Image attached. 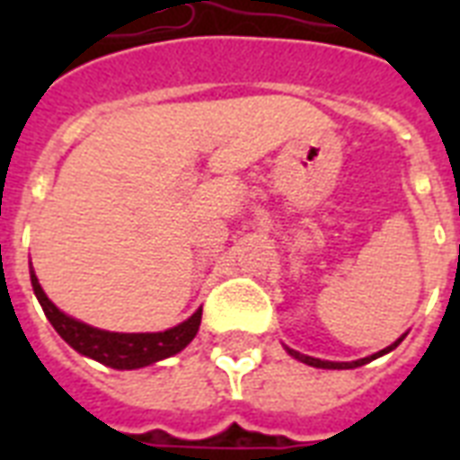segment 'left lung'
<instances>
[{
	"label": "left lung",
	"instance_id": "8db88e82",
	"mask_svg": "<svg viewBox=\"0 0 460 460\" xmlns=\"http://www.w3.org/2000/svg\"><path fill=\"white\" fill-rule=\"evenodd\" d=\"M403 339H406V334L399 336V339H396V341H394L392 346H386V349L377 350V353H372V356H367V358H358V360H350V363H334V360H320V358L305 356V353H298V350L288 349V346H284V349H287L288 356H294L296 360H301V363H305V365H313V367H322V370H353V367H360V365L370 363V360H375V358L385 356V353L394 350V349H396V346H399L401 341H403Z\"/></svg>",
	"mask_w": 460,
	"mask_h": 460
}]
</instances>
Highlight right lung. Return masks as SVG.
<instances>
[{
    "instance_id": "1",
    "label": "right lung",
    "mask_w": 460,
    "mask_h": 460,
    "mask_svg": "<svg viewBox=\"0 0 460 460\" xmlns=\"http://www.w3.org/2000/svg\"><path fill=\"white\" fill-rule=\"evenodd\" d=\"M31 284L38 296L40 305L45 310L47 320L52 322L57 334L78 350L81 356L93 358L97 363L114 367V370H138L147 365L159 363L164 358H172L186 349L193 341L200 329L202 307H198L188 320L164 332H138V334H124V332H107V329L90 327L85 322L75 320L71 314L61 313L40 287L35 270L31 265Z\"/></svg>"
}]
</instances>
